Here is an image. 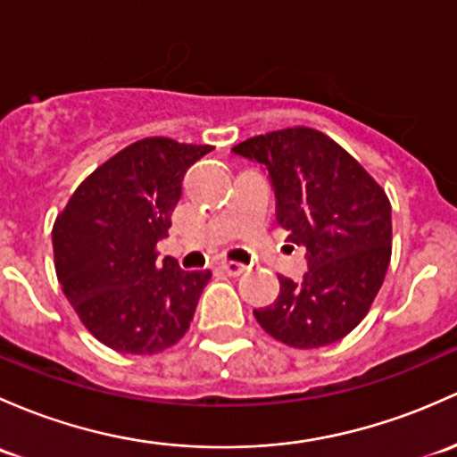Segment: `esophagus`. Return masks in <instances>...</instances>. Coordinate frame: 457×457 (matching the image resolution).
<instances>
[{
    "label": "esophagus",
    "instance_id": "obj_1",
    "mask_svg": "<svg viewBox=\"0 0 457 457\" xmlns=\"http://www.w3.org/2000/svg\"><path fill=\"white\" fill-rule=\"evenodd\" d=\"M219 267L223 269L228 276H241V273L247 271V267L241 265V262H234V261H220Z\"/></svg>",
    "mask_w": 457,
    "mask_h": 457
}]
</instances>
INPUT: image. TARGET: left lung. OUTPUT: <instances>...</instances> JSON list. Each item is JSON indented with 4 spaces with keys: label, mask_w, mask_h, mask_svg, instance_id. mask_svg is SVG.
<instances>
[{
    "label": "left lung",
    "mask_w": 457,
    "mask_h": 457,
    "mask_svg": "<svg viewBox=\"0 0 457 457\" xmlns=\"http://www.w3.org/2000/svg\"><path fill=\"white\" fill-rule=\"evenodd\" d=\"M234 155L261 164L276 195L278 223L306 249L300 282L280 276V295L253 311L293 348L345 337L368 313L392 256V205L381 186L324 133L306 127L249 137Z\"/></svg>",
    "instance_id": "8db88e82"
}]
</instances>
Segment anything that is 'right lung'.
<instances>
[{
    "mask_svg": "<svg viewBox=\"0 0 457 457\" xmlns=\"http://www.w3.org/2000/svg\"><path fill=\"white\" fill-rule=\"evenodd\" d=\"M212 146L168 137L140 140L76 188L52 229L65 297L98 342L124 354H153L190 328L212 273L157 262L186 170Z\"/></svg>",
    "mask_w": 457,
    "mask_h": 457,
    "instance_id": "obj_1",
    "label": "right lung"
}]
</instances>
